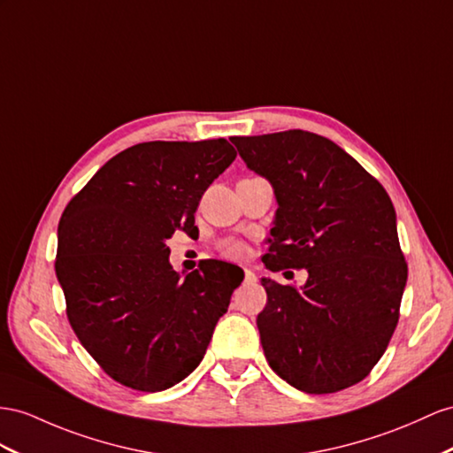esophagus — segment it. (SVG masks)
<instances>
[{"label": "esophagus", "instance_id": "34e87169", "mask_svg": "<svg viewBox=\"0 0 453 453\" xmlns=\"http://www.w3.org/2000/svg\"><path fill=\"white\" fill-rule=\"evenodd\" d=\"M254 281H257V275H254L252 270L245 268V283H254Z\"/></svg>", "mask_w": 453, "mask_h": 453}]
</instances>
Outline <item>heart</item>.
<instances>
[{
    "instance_id": "heart-1",
    "label": "heart",
    "mask_w": 453,
    "mask_h": 453,
    "mask_svg": "<svg viewBox=\"0 0 453 453\" xmlns=\"http://www.w3.org/2000/svg\"><path fill=\"white\" fill-rule=\"evenodd\" d=\"M224 252L231 258H242L247 254V245L242 241H227L224 245Z\"/></svg>"
}]
</instances>
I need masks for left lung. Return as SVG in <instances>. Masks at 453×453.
I'll list each match as a JSON object with an SVG mask.
<instances>
[{
    "label": "left lung",
    "instance_id": "obj_1",
    "mask_svg": "<svg viewBox=\"0 0 453 453\" xmlns=\"http://www.w3.org/2000/svg\"><path fill=\"white\" fill-rule=\"evenodd\" d=\"M231 142L250 170L270 180L280 204L265 268L308 272L300 288L260 280L268 295L257 318L265 359L308 394L356 385L385 354L408 281L388 193L318 134L287 130Z\"/></svg>",
    "mask_w": 453,
    "mask_h": 453
}]
</instances>
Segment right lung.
Wrapping results in <instances>:
<instances>
[{
    "mask_svg": "<svg viewBox=\"0 0 453 453\" xmlns=\"http://www.w3.org/2000/svg\"><path fill=\"white\" fill-rule=\"evenodd\" d=\"M227 139L147 142L103 165L66 204L55 273L66 318L120 385L166 390L201 364L242 270L204 260L181 277L166 241L199 235L201 196L235 160Z\"/></svg>",
    "mask_w": 453,
    "mask_h": 453,
    "instance_id": "1",
    "label": "right lung"
}]
</instances>
